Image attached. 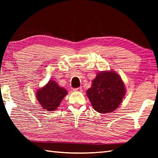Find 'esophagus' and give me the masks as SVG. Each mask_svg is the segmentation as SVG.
Instances as JSON below:
<instances>
[{
    "instance_id": "34e87169",
    "label": "esophagus",
    "mask_w": 158,
    "mask_h": 158,
    "mask_svg": "<svg viewBox=\"0 0 158 158\" xmlns=\"http://www.w3.org/2000/svg\"><path fill=\"white\" fill-rule=\"evenodd\" d=\"M73 90H74V91H75V92H81V91H82V88H80V87H79V88L73 89Z\"/></svg>"
}]
</instances>
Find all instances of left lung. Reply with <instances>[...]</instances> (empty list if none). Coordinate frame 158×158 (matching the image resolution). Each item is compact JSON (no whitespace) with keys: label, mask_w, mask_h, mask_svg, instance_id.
I'll list each match as a JSON object with an SVG mask.
<instances>
[{"label":"left lung","mask_w":158,"mask_h":158,"mask_svg":"<svg viewBox=\"0 0 158 158\" xmlns=\"http://www.w3.org/2000/svg\"><path fill=\"white\" fill-rule=\"evenodd\" d=\"M86 93L97 112L111 113L120 105L126 94V88L118 74L109 70L97 74Z\"/></svg>","instance_id":"1"}]
</instances>
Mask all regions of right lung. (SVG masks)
<instances>
[{
    "mask_svg": "<svg viewBox=\"0 0 158 158\" xmlns=\"http://www.w3.org/2000/svg\"><path fill=\"white\" fill-rule=\"evenodd\" d=\"M67 94L66 89L59 86L53 80H50L43 88L38 89L36 96L43 109L48 111H53L59 106Z\"/></svg>",
    "mask_w": 158,
    "mask_h": 158,
    "instance_id": "add662e5",
    "label": "right lung"
}]
</instances>
